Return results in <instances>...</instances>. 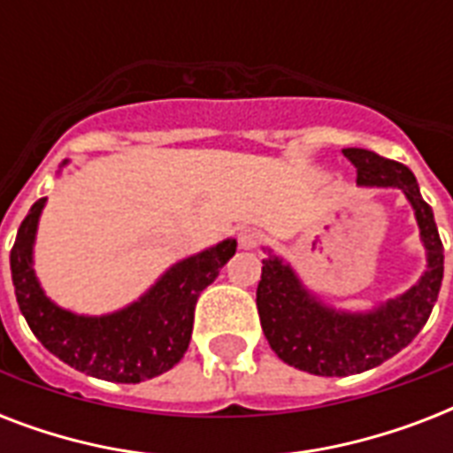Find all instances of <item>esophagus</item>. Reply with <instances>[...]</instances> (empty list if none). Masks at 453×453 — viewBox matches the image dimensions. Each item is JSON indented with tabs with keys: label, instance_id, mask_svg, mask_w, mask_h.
I'll return each instance as SVG.
<instances>
[{
	"label": "esophagus",
	"instance_id": "1",
	"mask_svg": "<svg viewBox=\"0 0 453 453\" xmlns=\"http://www.w3.org/2000/svg\"><path fill=\"white\" fill-rule=\"evenodd\" d=\"M263 244V233L256 227H247L240 233V247L242 249H256Z\"/></svg>",
	"mask_w": 453,
	"mask_h": 453
}]
</instances>
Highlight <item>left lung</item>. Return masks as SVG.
Listing matches in <instances>:
<instances>
[{"mask_svg": "<svg viewBox=\"0 0 453 453\" xmlns=\"http://www.w3.org/2000/svg\"><path fill=\"white\" fill-rule=\"evenodd\" d=\"M343 155L357 169V185L397 188L407 197L426 249V270L397 298L365 312H348L319 301L296 270L268 249L256 289L263 334L282 362L315 376L362 373L395 357L428 322L444 275L442 240L414 173L404 164L365 148H345Z\"/></svg>", "mask_w": 453, "mask_h": 453, "instance_id": "1", "label": "left lung"}]
</instances>
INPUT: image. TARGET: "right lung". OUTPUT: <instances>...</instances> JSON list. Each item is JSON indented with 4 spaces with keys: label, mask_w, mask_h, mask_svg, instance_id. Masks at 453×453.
Instances as JSON below:
<instances>
[{
    "label": "right lung",
    "mask_w": 453,
    "mask_h": 453,
    "mask_svg": "<svg viewBox=\"0 0 453 453\" xmlns=\"http://www.w3.org/2000/svg\"><path fill=\"white\" fill-rule=\"evenodd\" d=\"M63 164H67V159ZM46 197L32 204L11 249L18 308L46 350L77 372L112 383H141L176 366L188 350L199 294L234 256L223 240L173 263L143 296L108 315H77L46 296L35 273V237Z\"/></svg>",
    "instance_id": "add662e5"
}]
</instances>
